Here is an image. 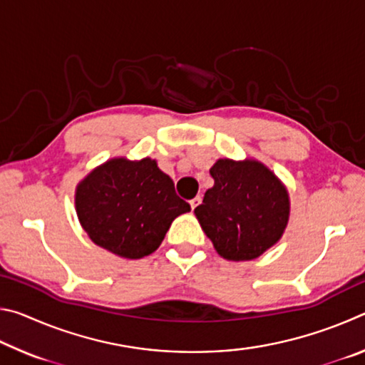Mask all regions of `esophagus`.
<instances>
[{"instance_id":"34e87169","label":"esophagus","mask_w":365,"mask_h":365,"mask_svg":"<svg viewBox=\"0 0 365 365\" xmlns=\"http://www.w3.org/2000/svg\"><path fill=\"white\" fill-rule=\"evenodd\" d=\"M200 205H201V197H200V196H196V197H193V200L190 201V206H191V209H193V211H195V209H196L197 206H200Z\"/></svg>"}]
</instances>
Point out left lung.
<instances>
[{
	"mask_svg": "<svg viewBox=\"0 0 365 365\" xmlns=\"http://www.w3.org/2000/svg\"><path fill=\"white\" fill-rule=\"evenodd\" d=\"M214 187L195 209L215 251L228 261H251L279 242L288 224V191L257 160L219 159Z\"/></svg>",
	"mask_w": 365,
	"mask_h": 365,
	"instance_id": "1",
	"label": "left lung"
}]
</instances>
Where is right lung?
<instances>
[{
	"mask_svg": "<svg viewBox=\"0 0 365 365\" xmlns=\"http://www.w3.org/2000/svg\"><path fill=\"white\" fill-rule=\"evenodd\" d=\"M76 207L91 242L127 259L156 251L172 220L190 211L172 178L150 158L100 165L78 183Z\"/></svg>",
	"mask_w": 365,
	"mask_h": 365,
	"instance_id": "1",
	"label": "right lung"
}]
</instances>
